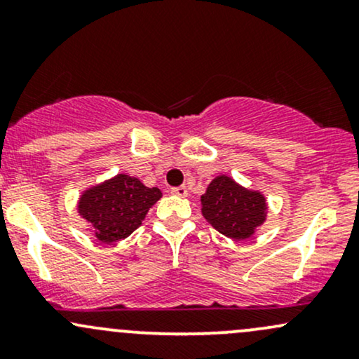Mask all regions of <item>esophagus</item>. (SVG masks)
Here are the masks:
<instances>
[{"instance_id":"esophagus-1","label":"esophagus","mask_w":359,"mask_h":359,"mask_svg":"<svg viewBox=\"0 0 359 359\" xmlns=\"http://www.w3.org/2000/svg\"><path fill=\"white\" fill-rule=\"evenodd\" d=\"M170 192L174 194V196H179V197H185L189 194L187 187H185V185H179V187H174Z\"/></svg>"}]
</instances>
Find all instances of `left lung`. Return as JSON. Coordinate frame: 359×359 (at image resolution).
Segmentation results:
<instances>
[{"mask_svg":"<svg viewBox=\"0 0 359 359\" xmlns=\"http://www.w3.org/2000/svg\"><path fill=\"white\" fill-rule=\"evenodd\" d=\"M201 205L205 221L234 241L253 236L269 214L266 197L262 192L238 184L229 175L214 177L201 196Z\"/></svg>","mask_w":359,"mask_h":359,"instance_id":"1","label":"left lung"}]
</instances>
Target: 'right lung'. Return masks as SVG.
<instances>
[{
  "instance_id": "add662e5",
  "label": "right lung",
  "mask_w": 359,
  "mask_h": 359,
  "mask_svg": "<svg viewBox=\"0 0 359 359\" xmlns=\"http://www.w3.org/2000/svg\"><path fill=\"white\" fill-rule=\"evenodd\" d=\"M158 199H162L158 187H147L137 177L118 174L84 189L77 212L89 222L97 241L111 245L140 228Z\"/></svg>"
}]
</instances>
